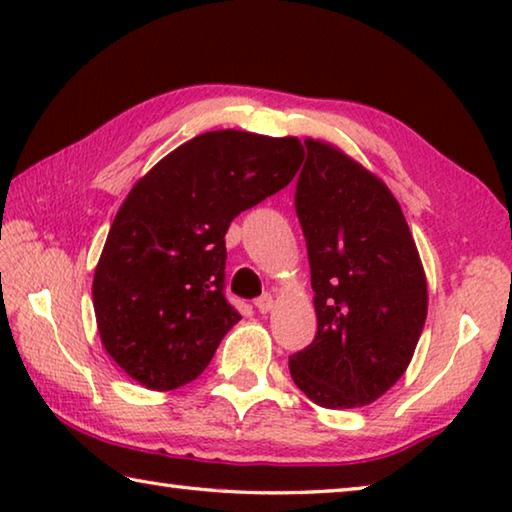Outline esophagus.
Masks as SVG:
<instances>
[{"instance_id":"obj_1","label":"esophagus","mask_w":512,"mask_h":512,"mask_svg":"<svg viewBox=\"0 0 512 512\" xmlns=\"http://www.w3.org/2000/svg\"><path fill=\"white\" fill-rule=\"evenodd\" d=\"M255 307H257L259 314H268V311L273 309V296H271V293H264V296H259L255 300Z\"/></svg>"}]
</instances>
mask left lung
Segmentation results:
<instances>
[{
	"label": "left lung",
	"instance_id": "obj_1",
	"mask_svg": "<svg viewBox=\"0 0 512 512\" xmlns=\"http://www.w3.org/2000/svg\"><path fill=\"white\" fill-rule=\"evenodd\" d=\"M305 146L296 212L318 329L289 370L311 402L354 409L409 368L427 318V277L391 189L336 146L311 137Z\"/></svg>",
	"mask_w": 512,
	"mask_h": 512
}]
</instances>
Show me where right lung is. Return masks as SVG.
<instances>
[{
    "label": "right lung",
    "instance_id": "1",
    "mask_svg": "<svg viewBox=\"0 0 512 512\" xmlns=\"http://www.w3.org/2000/svg\"><path fill=\"white\" fill-rule=\"evenodd\" d=\"M298 137L212 131L180 144L137 180L110 225L92 282L106 352L151 391L194 381L239 311L225 300V232L287 187Z\"/></svg>",
    "mask_w": 512,
    "mask_h": 512
}]
</instances>
